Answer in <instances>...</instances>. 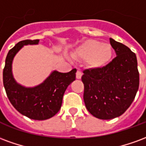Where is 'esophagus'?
<instances>
[{"label":"esophagus","instance_id":"34e87169","mask_svg":"<svg viewBox=\"0 0 146 146\" xmlns=\"http://www.w3.org/2000/svg\"><path fill=\"white\" fill-rule=\"evenodd\" d=\"M81 76H82V73H81L80 70H77V72H76V79H80V78H81Z\"/></svg>","mask_w":146,"mask_h":146}]
</instances>
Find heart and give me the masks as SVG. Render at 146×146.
<instances>
[{
    "label": "heart",
    "instance_id": "obj_1",
    "mask_svg": "<svg viewBox=\"0 0 146 146\" xmlns=\"http://www.w3.org/2000/svg\"><path fill=\"white\" fill-rule=\"evenodd\" d=\"M72 55L79 60H86L88 66L93 70H100L110 63L113 56L110 44L96 40H88L73 51Z\"/></svg>",
    "mask_w": 146,
    "mask_h": 146
}]
</instances>
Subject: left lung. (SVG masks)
I'll return each instance as SVG.
<instances>
[{"label": "left lung", "instance_id": "obj_1", "mask_svg": "<svg viewBox=\"0 0 146 146\" xmlns=\"http://www.w3.org/2000/svg\"><path fill=\"white\" fill-rule=\"evenodd\" d=\"M110 41L116 57L102 69L84 70L81 77L86 108L101 119L121 116L134 101L139 86L135 54L113 39Z\"/></svg>", "mask_w": 146, "mask_h": 146}]
</instances>
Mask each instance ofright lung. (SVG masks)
Wrapping results in <instances>:
<instances>
[{
	"mask_svg": "<svg viewBox=\"0 0 146 146\" xmlns=\"http://www.w3.org/2000/svg\"><path fill=\"white\" fill-rule=\"evenodd\" d=\"M39 40H26L18 43L8 51L3 71V83L9 101L21 114L36 120L54 116L62 106L67 87L76 79V70L68 73L54 70L35 87H25L15 80L12 73L15 56L24 45L38 44Z\"/></svg>",
	"mask_w": 146,
	"mask_h": 146,
	"instance_id": "right-lung-1",
	"label": "right lung"
}]
</instances>
